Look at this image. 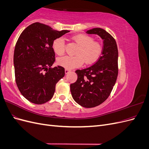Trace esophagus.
<instances>
[{
  "label": "esophagus",
  "mask_w": 149,
  "mask_h": 149,
  "mask_svg": "<svg viewBox=\"0 0 149 149\" xmlns=\"http://www.w3.org/2000/svg\"><path fill=\"white\" fill-rule=\"evenodd\" d=\"M65 74H67V73H69V72L70 71V70H68V69H65Z\"/></svg>",
  "instance_id": "esophagus-1"
}]
</instances>
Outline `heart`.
<instances>
[{"label":"heart","instance_id":"1","mask_svg":"<svg viewBox=\"0 0 149 149\" xmlns=\"http://www.w3.org/2000/svg\"><path fill=\"white\" fill-rule=\"evenodd\" d=\"M72 39L79 45L74 56H64L58 59L57 63L60 66L66 69H72L81 66L84 61L86 65H91L96 61L102 53V48L100 43L93 41L91 36L78 33L74 35ZM52 47L54 52L61 55L65 51V42L63 37H58L54 40Z\"/></svg>","mask_w":149,"mask_h":149}]
</instances>
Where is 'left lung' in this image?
Segmentation results:
<instances>
[{"mask_svg":"<svg viewBox=\"0 0 149 149\" xmlns=\"http://www.w3.org/2000/svg\"><path fill=\"white\" fill-rule=\"evenodd\" d=\"M103 40L101 56L93 66L78 70L76 81L70 84L73 100L84 107L91 108L104 102L113 89L118 74V49L115 39L101 28L86 31Z\"/></svg>","mask_w":149,"mask_h":149,"instance_id":"8db88e82","label":"left lung"}]
</instances>
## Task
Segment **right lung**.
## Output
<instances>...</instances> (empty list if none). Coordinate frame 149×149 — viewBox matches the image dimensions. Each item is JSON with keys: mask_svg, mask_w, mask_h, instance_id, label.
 I'll return each mask as SVG.
<instances>
[{"mask_svg": "<svg viewBox=\"0 0 149 149\" xmlns=\"http://www.w3.org/2000/svg\"><path fill=\"white\" fill-rule=\"evenodd\" d=\"M69 31L36 22L20 34L13 55L15 81L21 94L31 102L42 104L50 100L56 84L64 77L63 67L51 68L55 61L52 44Z\"/></svg>", "mask_w": 149, "mask_h": 149, "instance_id": "right-lung-1", "label": "right lung"}]
</instances>
